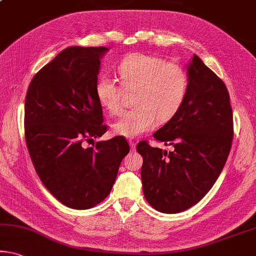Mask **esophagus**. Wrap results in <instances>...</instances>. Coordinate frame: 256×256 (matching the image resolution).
I'll list each match as a JSON object with an SVG mask.
<instances>
[{
    "label": "esophagus",
    "instance_id": "1",
    "mask_svg": "<svg viewBox=\"0 0 256 256\" xmlns=\"http://www.w3.org/2000/svg\"><path fill=\"white\" fill-rule=\"evenodd\" d=\"M136 144L133 142V141H131V142H130V147H131L132 152H134V150H136Z\"/></svg>",
    "mask_w": 256,
    "mask_h": 256
}]
</instances>
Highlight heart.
Listing matches in <instances>:
<instances>
[{
	"instance_id": "heart-1",
	"label": "heart",
	"mask_w": 256,
	"mask_h": 256,
	"mask_svg": "<svg viewBox=\"0 0 256 256\" xmlns=\"http://www.w3.org/2000/svg\"><path fill=\"white\" fill-rule=\"evenodd\" d=\"M120 85L100 76L94 85L96 98L104 110L117 115L125 92H133L134 108L112 125L115 136L136 138L154 128L156 120L168 122L180 110L188 92V76L180 64L156 56L131 54L116 67Z\"/></svg>"
}]
</instances>
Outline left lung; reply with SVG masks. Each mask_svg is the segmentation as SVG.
I'll return each mask as SVG.
<instances>
[{
    "mask_svg": "<svg viewBox=\"0 0 256 256\" xmlns=\"http://www.w3.org/2000/svg\"><path fill=\"white\" fill-rule=\"evenodd\" d=\"M188 92L180 110L154 133L173 152L138 144L144 158V194L162 213H180L197 204L222 172L234 138L228 88L194 54L188 67Z\"/></svg>",
    "mask_w": 256,
    "mask_h": 256,
    "instance_id": "8db88e82",
    "label": "left lung"
}]
</instances>
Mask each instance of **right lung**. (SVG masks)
Listing matches in <instances>:
<instances>
[{
	"label": "right lung",
	"instance_id": "obj_1",
	"mask_svg": "<svg viewBox=\"0 0 256 256\" xmlns=\"http://www.w3.org/2000/svg\"><path fill=\"white\" fill-rule=\"evenodd\" d=\"M104 46H70L38 72L25 100V139L35 171L64 205L86 210L112 192L120 162L130 152L123 136L98 141L106 133L96 98Z\"/></svg>",
	"mask_w": 256,
	"mask_h": 256
}]
</instances>
